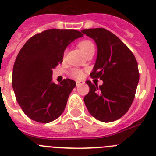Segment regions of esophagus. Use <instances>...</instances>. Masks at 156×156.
<instances>
[{
  "label": "esophagus",
  "instance_id": "obj_1",
  "mask_svg": "<svg viewBox=\"0 0 156 156\" xmlns=\"http://www.w3.org/2000/svg\"><path fill=\"white\" fill-rule=\"evenodd\" d=\"M84 84V81H76V85L77 86H79L81 84Z\"/></svg>",
  "mask_w": 156,
  "mask_h": 156
}]
</instances>
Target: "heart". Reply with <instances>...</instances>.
<instances>
[{
    "mask_svg": "<svg viewBox=\"0 0 156 156\" xmlns=\"http://www.w3.org/2000/svg\"><path fill=\"white\" fill-rule=\"evenodd\" d=\"M78 46H79L80 49L81 50V52L85 55L86 53L89 52L90 50H93L94 49V46L93 43L90 40H83V41L80 42L78 43ZM72 76L75 77V78H81L83 75L82 71H81L80 69H73L72 71Z\"/></svg>",
    "mask_w": 156,
    "mask_h": 156,
    "instance_id": "heart-1",
    "label": "heart"
}]
</instances>
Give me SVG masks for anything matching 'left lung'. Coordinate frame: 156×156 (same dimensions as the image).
<instances>
[{
  "label": "left lung",
  "mask_w": 156,
  "mask_h": 156,
  "mask_svg": "<svg viewBox=\"0 0 156 156\" xmlns=\"http://www.w3.org/2000/svg\"><path fill=\"white\" fill-rule=\"evenodd\" d=\"M81 33L94 40L98 48L90 77L103 81L100 86L86 81L90 90L84 98V104L97 120L115 121L128 111L133 101L140 79L137 62L129 48L111 32L96 28Z\"/></svg>",
  "instance_id": "8db88e82"
}]
</instances>
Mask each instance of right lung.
I'll use <instances>...</instances> for the list:
<instances>
[{"label": "right lung", "mask_w": 156, "mask_h": 156, "mask_svg": "<svg viewBox=\"0 0 156 156\" xmlns=\"http://www.w3.org/2000/svg\"><path fill=\"white\" fill-rule=\"evenodd\" d=\"M82 36L75 30L50 29L30 38L18 53L12 87L23 111L34 121L50 123L64 111L76 83L68 78L56 84L52 69L63 61L67 46Z\"/></svg>", "instance_id": "add662e5"}]
</instances>
